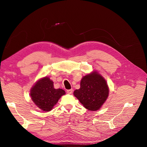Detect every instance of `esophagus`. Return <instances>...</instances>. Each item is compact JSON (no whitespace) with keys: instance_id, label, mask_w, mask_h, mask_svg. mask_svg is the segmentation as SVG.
<instances>
[{"instance_id":"1","label":"esophagus","mask_w":147,"mask_h":147,"mask_svg":"<svg viewBox=\"0 0 147 147\" xmlns=\"http://www.w3.org/2000/svg\"><path fill=\"white\" fill-rule=\"evenodd\" d=\"M67 93L68 94H71L73 93V89H68L67 90Z\"/></svg>"}]
</instances>
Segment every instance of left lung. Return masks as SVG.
Segmentation results:
<instances>
[{
  "label": "left lung",
  "instance_id": "8db88e82",
  "mask_svg": "<svg viewBox=\"0 0 147 147\" xmlns=\"http://www.w3.org/2000/svg\"><path fill=\"white\" fill-rule=\"evenodd\" d=\"M109 89L106 81L96 71L83 77L80 88L74 92V96L86 109L96 111L104 103Z\"/></svg>",
  "mask_w": 147,
  "mask_h": 147
}]
</instances>
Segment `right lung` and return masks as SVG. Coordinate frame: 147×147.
I'll use <instances>...</instances> for the list:
<instances>
[{"label": "right lung", "instance_id": "obj_1", "mask_svg": "<svg viewBox=\"0 0 147 147\" xmlns=\"http://www.w3.org/2000/svg\"><path fill=\"white\" fill-rule=\"evenodd\" d=\"M65 94L62 89H55L53 83L49 78L38 80L31 89L30 95L34 104L44 111H49Z\"/></svg>", "mask_w": 147, "mask_h": 147}]
</instances>
